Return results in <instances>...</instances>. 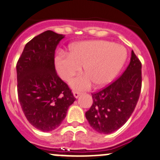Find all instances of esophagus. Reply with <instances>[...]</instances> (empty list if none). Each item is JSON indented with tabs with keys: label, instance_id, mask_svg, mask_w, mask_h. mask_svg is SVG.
Returning <instances> with one entry per match:
<instances>
[{
	"label": "esophagus",
	"instance_id": "34e87169",
	"mask_svg": "<svg viewBox=\"0 0 160 160\" xmlns=\"http://www.w3.org/2000/svg\"><path fill=\"white\" fill-rule=\"evenodd\" d=\"M73 94H74V98H78L79 96L81 95V93H80L79 92H73Z\"/></svg>",
	"mask_w": 160,
	"mask_h": 160
}]
</instances>
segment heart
I'll list each match as a JSON object with an SVG mask.
<instances>
[{"label":"heart","mask_w":160,"mask_h":160,"mask_svg":"<svg viewBox=\"0 0 160 160\" xmlns=\"http://www.w3.org/2000/svg\"><path fill=\"white\" fill-rule=\"evenodd\" d=\"M127 58V49L122 45L108 41H89L74 45L70 53H59L55 65L59 75L66 82L71 81L84 66L86 74L71 82L74 89L83 90L92 83L96 87L110 83L120 72Z\"/></svg>","instance_id":"b5f03b06"}]
</instances>
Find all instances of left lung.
Returning a JSON list of instances; mask_svg holds the SVG:
<instances>
[{
  "label": "left lung",
  "instance_id": "1",
  "mask_svg": "<svg viewBox=\"0 0 160 160\" xmlns=\"http://www.w3.org/2000/svg\"><path fill=\"white\" fill-rule=\"evenodd\" d=\"M141 89V63L131 52L130 64L110 86L92 93V104L86 112L90 127L108 134L122 127L133 113Z\"/></svg>",
  "mask_w": 160,
  "mask_h": 160
}]
</instances>
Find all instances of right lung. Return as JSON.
<instances>
[{
    "mask_svg": "<svg viewBox=\"0 0 160 160\" xmlns=\"http://www.w3.org/2000/svg\"><path fill=\"white\" fill-rule=\"evenodd\" d=\"M63 38L52 30L36 36L25 45L16 65L22 112L33 127L43 132L60 127L75 100L55 68V50Z\"/></svg>",
    "mask_w": 160,
    "mask_h": 160,
    "instance_id": "right-lung-1",
    "label": "right lung"
}]
</instances>
